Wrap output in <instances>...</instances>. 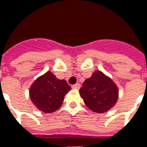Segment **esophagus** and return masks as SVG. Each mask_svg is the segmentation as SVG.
<instances>
[{
  "label": "esophagus",
  "mask_w": 147,
  "mask_h": 147,
  "mask_svg": "<svg viewBox=\"0 0 147 147\" xmlns=\"http://www.w3.org/2000/svg\"><path fill=\"white\" fill-rule=\"evenodd\" d=\"M72 88H73V89L79 90L80 88V84H74V85H73V86H72Z\"/></svg>",
  "instance_id": "obj_1"
}]
</instances>
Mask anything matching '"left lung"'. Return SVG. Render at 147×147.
I'll return each instance as SVG.
<instances>
[{
    "instance_id": "left-lung-1",
    "label": "left lung",
    "mask_w": 147,
    "mask_h": 147,
    "mask_svg": "<svg viewBox=\"0 0 147 147\" xmlns=\"http://www.w3.org/2000/svg\"><path fill=\"white\" fill-rule=\"evenodd\" d=\"M79 92L86 107L100 113L108 111L118 99L117 86L99 70L84 82Z\"/></svg>"
}]
</instances>
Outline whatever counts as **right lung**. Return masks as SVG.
<instances>
[{
    "instance_id": "1",
    "label": "right lung",
    "mask_w": 147,
    "mask_h": 147,
    "mask_svg": "<svg viewBox=\"0 0 147 147\" xmlns=\"http://www.w3.org/2000/svg\"><path fill=\"white\" fill-rule=\"evenodd\" d=\"M70 85L65 80H59L48 71L35 80L30 88V97L38 110L53 113L61 107Z\"/></svg>"
}]
</instances>
